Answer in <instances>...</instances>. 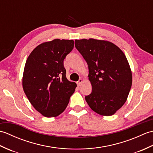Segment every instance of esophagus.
<instances>
[{
	"mask_svg": "<svg viewBox=\"0 0 153 153\" xmlns=\"http://www.w3.org/2000/svg\"><path fill=\"white\" fill-rule=\"evenodd\" d=\"M82 82H83V79H79L78 82H77V85H80L82 83Z\"/></svg>",
	"mask_w": 153,
	"mask_h": 153,
	"instance_id": "obj_1",
	"label": "esophagus"
}]
</instances>
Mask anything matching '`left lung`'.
Wrapping results in <instances>:
<instances>
[{"label":"left lung","mask_w":153,"mask_h":153,"mask_svg":"<svg viewBox=\"0 0 153 153\" xmlns=\"http://www.w3.org/2000/svg\"><path fill=\"white\" fill-rule=\"evenodd\" d=\"M75 46L89 67L92 91L86 102L100 115H113L124 105L132 84L124 53L111 42L94 39L76 40Z\"/></svg>","instance_id":"1"}]
</instances>
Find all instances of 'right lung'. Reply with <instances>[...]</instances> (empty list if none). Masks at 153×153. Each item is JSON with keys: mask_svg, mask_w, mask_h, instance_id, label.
Segmentation results:
<instances>
[{"mask_svg": "<svg viewBox=\"0 0 153 153\" xmlns=\"http://www.w3.org/2000/svg\"><path fill=\"white\" fill-rule=\"evenodd\" d=\"M74 41L54 39L35 48L25 62L22 85L35 110L45 117H56L68 106L77 85L66 78L64 60Z\"/></svg>", "mask_w": 153, "mask_h": 153, "instance_id": "1", "label": "right lung"}]
</instances>
